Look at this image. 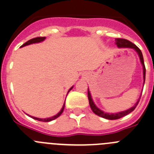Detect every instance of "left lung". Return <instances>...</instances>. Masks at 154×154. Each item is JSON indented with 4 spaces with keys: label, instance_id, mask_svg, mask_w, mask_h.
<instances>
[{
    "label": "left lung",
    "instance_id": "1",
    "mask_svg": "<svg viewBox=\"0 0 154 154\" xmlns=\"http://www.w3.org/2000/svg\"><path fill=\"white\" fill-rule=\"evenodd\" d=\"M115 44L118 47V48H130L133 49L138 55V57H139L140 62H141V65L143 67V79H144V83L143 85H144V81H145V74H146V69L145 66H144V58H143V55L141 51L140 50V49L137 47L136 45H135L134 44H132V42H130L129 41L126 39H122V38H116L115 39ZM142 93V92H141ZM141 93L140 95L139 98L137 100V101L135 102V104L132 106L130 108L127 109L126 110H123V111L117 112V113H107V112H104L103 110H101V109L98 108L95 104L94 103L93 100L92 98V95H91L90 91H89V87H88V98H89V105H90L91 109H92V111L94 112V113H95L96 115L99 116V117H103L104 119H107V120H117V119H120L121 117H124L126 115L129 114V113H131L132 111H133L135 110V108L136 107V106L138 105V102H139L140 98L141 96Z\"/></svg>",
    "mask_w": 154,
    "mask_h": 154
}]
</instances>
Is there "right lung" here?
Segmentation results:
<instances>
[{"instance_id":"right-lung-1","label":"right lung","mask_w":154,"mask_h":154,"mask_svg":"<svg viewBox=\"0 0 154 154\" xmlns=\"http://www.w3.org/2000/svg\"><path fill=\"white\" fill-rule=\"evenodd\" d=\"M45 39H46L45 37H35V38H33V39H31V40H29V41H27V42L25 43V44H24L23 45H22V47H25V46L30 45V44H37V43H41V42H42V41H44ZM73 87H74V86H72V87L70 88L69 90H68V93L70 92V91L71 90V89H73ZM65 103H64L63 106H62V109H61V110L59 112V113H57V114L55 115V116H53V117H49V118H44V119L37 118V117H32V116H30V115H28V114H27V115H28L29 117H32L33 119H34V120H39V121H42V122H50V121H52V120H55V119L58 118V117H59V116H60V115L62 114V112H63V110H64V108H65Z\"/></svg>"}]
</instances>
